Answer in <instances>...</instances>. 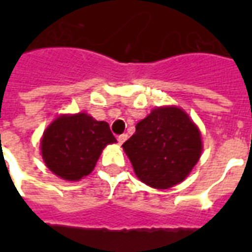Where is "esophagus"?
Listing matches in <instances>:
<instances>
[{"label": "esophagus", "instance_id": "34e87169", "mask_svg": "<svg viewBox=\"0 0 252 252\" xmlns=\"http://www.w3.org/2000/svg\"><path fill=\"white\" fill-rule=\"evenodd\" d=\"M126 138H128V134H126V133L120 134V136H119V137H118V142H119V144H120V145H122L123 142L126 141Z\"/></svg>", "mask_w": 252, "mask_h": 252}]
</instances>
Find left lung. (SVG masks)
<instances>
[{"instance_id": "obj_1", "label": "left lung", "mask_w": 252, "mask_h": 252, "mask_svg": "<svg viewBox=\"0 0 252 252\" xmlns=\"http://www.w3.org/2000/svg\"><path fill=\"white\" fill-rule=\"evenodd\" d=\"M136 175L149 187L166 189L183 182L197 163L203 144L199 128L182 108H154L123 144Z\"/></svg>"}]
</instances>
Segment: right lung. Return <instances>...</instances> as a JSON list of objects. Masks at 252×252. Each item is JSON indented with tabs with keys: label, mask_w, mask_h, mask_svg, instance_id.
Masks as SVG:
<instances>
[{
	"label": "right lung",
	"mask_w": 252,
	"mask_h": 252,
	"mask_svg": "<svg viewBox=\"0 0 252 252\" xmlns=\"http://www.w3.org/2000/svg\"><path fill=\"white\" fill-rule=\"evenodd\" d=\"M116 142L106 122L87 114L61 115L41 138V156L47 167L65 180H80L94 170L102 150Z\"/></svg>",
	"instance_id": "add662e5"
}]
</instances>
